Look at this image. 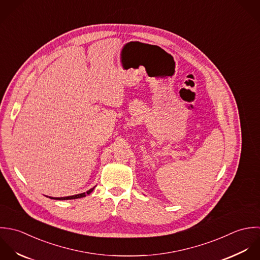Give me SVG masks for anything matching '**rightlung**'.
I'll list each match as a JSON object with an SVG mask.
<instances>
[{"instance_id":"add662e5","label":"right lung","mask_w":260,"mask_h":260,"mask_svg":"<svg viewBox=\"0 0 260 260\" xmlns=\"http://www.w3.org/2000/svg\"><path fill=\"white\" fill-rule=\"evenodd\" d=\"M94 190V187L91 188L90 190H88L86 193H81V194H77V195H73V196H68V197H61V198H53V197H49L51 199H56V200H71V199H78V198H83L86 195L90 194L92 191Z\"/></svg>"}]
</instances>
